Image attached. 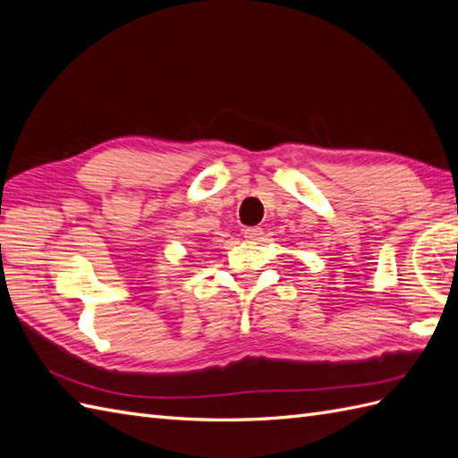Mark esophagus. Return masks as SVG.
<instances>
[{
    "label": "esophagus",
    "mask_w": 458,
    "mask_h": 458,
    "mask_svg": "<svg viewBox=\"0 0 458 458\" xmlns=\"http://www.w3.org/2000/svg\"><path fill=\"white\" fill-rule=\"evenodd\" d=\"M264 235V231L260 227H247L244 229V239L249 241H260Z\"/></svg>",
    "instance_id": "esophagus-1"
}]
</instances>
